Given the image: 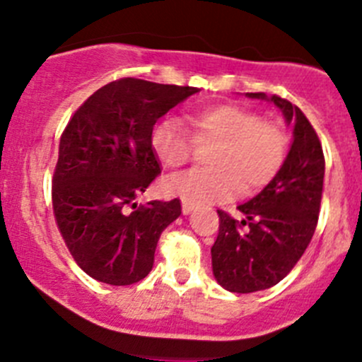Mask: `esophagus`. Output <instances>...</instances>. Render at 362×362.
Masks as SVG:
<instances>
[{"mask_svg":"<svg viewBox=\"0 0 362 362\" xmlns=\"http://www.w3.org/2000/svg\"><path fill=\"white\" fill-rule=\"evenodd\" d=\"M193 209H195V206H193L192 202H186V200H182V214H189Z\"/></svg>","mask_w":362,"mask_h":362,"instance_id":"obj_1","label":"esophagus"}]
</instances>
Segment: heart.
<instances>
[{"label":"heart","mask_w":362,"mask_h":362,"mask_svg":"<svg viewBox=\"0 0 362 362\" xmlns=\"http://www.w3.org/2000/svg\"><path fill=\"white\" fill-rule=\"evenodd\" d=\"M197 142H216L207 163L165 181L170 195L192 204H213L255 193L274 180L287 158L288 139L278 124L238 103H214L186 116ZM193 139L176 119H163L151 132V149L158 162L180 169L192 158Z\"/></svg>","instance_id":"b5f03b06"}]
</instances>
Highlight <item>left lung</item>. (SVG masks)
I'll return each mask as SVG.
<instances>
[{
	"label": "left lung",
	"mask_w": 362,
	"mask_h": 362,
	"mask_svg": "<svg viewBox=\"0 0 362 362\" xmlns=\"http://www.w3.org/2000/svg\"><path fill=\"white\" fill-rule=\"evenodd\" d=\"M246 96L273 102L285 123L294 124V139L274 180L238 206L241 221L218 211L220 232L211 248L213 274L225 291L238 294L273 287L301 259L317 227L325 170L320 141L299 107L276 95Z\"/></svg>",
	"instance_id": "8db88e82"
}]
</instances>
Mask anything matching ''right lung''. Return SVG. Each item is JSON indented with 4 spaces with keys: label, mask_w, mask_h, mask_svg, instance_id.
<instances>
[{
    "label": "right lung",
    "mask_w": 362,
    "mask_h": 362,
    "mask_svg": "<svg viewBox=\"0 0 362 362\" xmlns=\"http://www.w3.org/2000/svg\"><path fill=\"white\" fill-rule=\"evenodd\" d=\"M197 91L119 78L93 93L68 121L52 207L64 245L95 280L132 285L153 269L160 235L180 218L181 202H135L162 170L149 139L156 121Z\"/></svg>",
    "instance_id": "right-lung-1"
}]
</instances>
